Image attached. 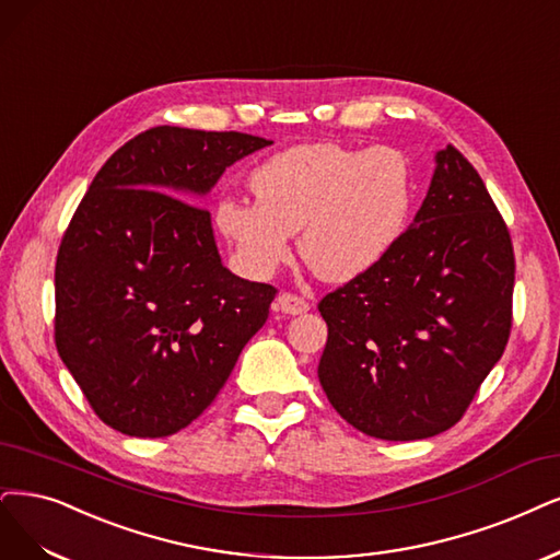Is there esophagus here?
<instances>
[{
  "label": "esophagus",
  "mask_w": 560,
  "mask_h": 560,
  "mask_svg": "<svg viewBox=\"0 0 560 560\" xmlns=\"http://www.w3.org/2000/svg\"><path fill=\"white\" fill-rule=\"evenodd\" d=\"M275 308L281 314H288V316H300V314L308 312V302L300 295H293V293H281L275 302Z\"/></svg>",
  "instance_id": "esophagus-1"
}]
</instances>
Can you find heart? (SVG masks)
<instances>
[{"label": "heart", "instance_id": "1", "mask_svg": "<svg viewBox=\"0 0 560 560\" xmlns=\"http://www.w3.org/2000/svg\"><path fill=\"white\" fill-rule=\"evenodd\" d=\"M256 202L223 198L219 233L248 277L265 279L291 254L323 281H350L378 265L401 235L412 179L392 148L353 150L304 142L269 156L248 175Z\"/></svg>", "mask_w": 560, "mask_h": 560}]
</instances>
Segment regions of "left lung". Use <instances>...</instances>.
I'll return each mask as SVG.
<instances>
[{
	"label": "left lung",
	"mask_w": 560,
	"mask_h": 560,
	"mask_svg": "<svg viewBox=\"0 0 560 560\" xmlns=\"http://www.w3.org/2000/svg\"><path fill=\"white\" fill-rule=\"evenodd\" d=\"M512 288L508 225L478 171L447 144L408 231L318 304L329 404L383 441L447 431L503 355Z\"/></svg>",
	"instance_id": "obj_1"
}]
</instances>
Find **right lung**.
<instances>
[{
  "label": "right lung",
  "mask_w": 560,
  "mask_h": 560,
  "mask_svg": "<svg viewBox=\"0 0 560 560\" xmlns=\"http://www.w3.org/2000/svg\"><path fill=\"white\" fill-rule=\"evenodd\" d=\"M267 144L154 127L121 144L80 200L55 265V343L115 431L161 439L191 424L265 325L277 288L223 267L210 212L188 200Z\"/></svg>",
  "instance_id": "add662e5"
}]
</instances>
